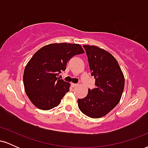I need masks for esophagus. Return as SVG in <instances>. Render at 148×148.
Wrapping results in <instances>:
<instances>
[{
    "label": "esophagus",
    "instance_id": "esophagus-1",
    "mask_svg": "<svg viewBox=\"0 0 148 148\" xmlns=\"http://www.w3.org/2000/svg\"><path fill=\"white\" fill-rule=\"evenodd\" d=\"M71 86H72L73 88H76V87H77L79 85H78L77 84H74V83H72V84H71Z\"/></svg>",
    "mask_w": 148,
    "mask_h": 148
}]
</instances>
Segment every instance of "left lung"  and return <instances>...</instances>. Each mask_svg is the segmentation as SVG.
I'll list each match as a JSON object with an SVG mask.
<instances>
[{"label":"left lung","mask_w":148,"mask_h":148,"mask_svg":"<svg viewBox=\"0 0 148 148\" xmlns=\"http://www.w3.org/2000/svg\"><path fill=\"white\" fill-rule=\"evenodd\" d=\"M91 75L96 87L78 99V106L90 118L105 116L120 102L125 88V76L118 61L109 52L97 46L84 45Z\"/></svg>","instance_id":"obj_1"}]
</instances>
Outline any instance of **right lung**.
I'll return each instance as SVG.
<instances>
[{
    "label": "right lung",
    "mask_w": 148,
    "mask_h": 148,
    "mask_svg": "<svg viewBox=\"0 0 148 148\" xmlns=\"http://www.w3.org/2000/svg\"><path fill=\"white\" fill-rule=\"evenodd\" d=\"M84 52L79 44L53 43L34 54L25 66L23 79L25 93L37 108L47 111L60 104L70 84L58 75L74 56Z\"/></svg>",
    "instance_id": "1"
}]
</instances>
